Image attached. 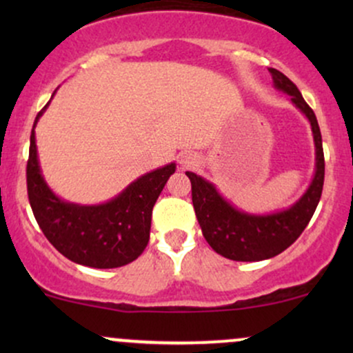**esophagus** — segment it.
I'll return each mask as SVG.
<instances>
[{
	"mask_svg": "<svg viewBox=\"0 0 353 353\" xmlns=\"http://www.w3.org/2000/svg\"><path fill=\"white\" fill-rule=\"evenodd\" d=\"M196 161H197L196 156H192V154H182L179 163H181L182 168H188V165L194 164V163H196Z\"/></svg>",
	"mask_w": 353,
	"mask_h": 353,
	"instance_id": "obj_1",
	"label": "esophagus"
}]
</instances>
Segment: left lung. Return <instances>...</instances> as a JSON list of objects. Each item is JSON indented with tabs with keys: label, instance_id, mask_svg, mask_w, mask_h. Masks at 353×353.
Instances as JSON below:
<instances>
[{
	"label": "left lung",
	"instance_id": "8db88e82",
	"mask_svg": "<svg viewBox=\"0 0 353 353\" xmlns=\"http://www.w3.org/2000/svg\"><path fill=\"white\" fill-rule=\"evenodd\" d=\"M269 71L275 89L289 94L295 108L309 119L315 144L314 179L301 199L289 209L261 216L234 208L221 196L212 182L194 172H185L192 185L194 210L205 241L217 254L230 261L257 262L283 252L307 228L322 196L325 161L317 117L292 81L274 68Z\"/></svg>",
	"mask_w": 353,
	"mask_h": 353
}]
</instances>
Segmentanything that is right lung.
<instances>
[{"instance_id": "right-lung-1", "label": "right lung", "mask_w": 353, "mask_h": 353, "mask_svg": "<svg viewBox=\"0 0 353 353\" xmlns=\"http://www.w3.org/2000/svg\"><path fill=\"white\" fill-rule=\"evenodd\" d=\"M48 104L34 119L26 168L28 197L36 222L48 241L76 264L114 269L136 261L148 245L152 208L176 172V163L137 177L104 204L81 205L61 199L44 181L36 148L34 128Z\"/></svg>"}]
</instances>
